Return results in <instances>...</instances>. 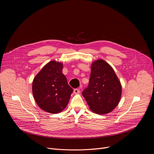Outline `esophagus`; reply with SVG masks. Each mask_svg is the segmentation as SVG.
<instances>
[{"label": "esophagus", "instance_id": "esophagus-1", "mask_svg": "<svg viewBox=\"0 0 154 154\" xmlns=\"http://www.w3.org/2000/svg\"><path fill=\"white\" fill-rule=\"evenodd\" d=\"M80 92V88H75V89L74 90V93L75 94H78Z\"/></svg>", "mask_w": 154, "mask_h": 154}]
</instances>
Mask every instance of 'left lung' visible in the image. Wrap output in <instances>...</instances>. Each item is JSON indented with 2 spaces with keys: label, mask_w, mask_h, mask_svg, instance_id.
<instances>
[{
  "label": "left lung",
  "mask_w": 154,
  "mask_h": 154,
  "mask_svg": "<svg viewBox=\"0 0 154 154\" xmlns=\"http://www.w3.org/2000/svg\"><path fill=\"white\" fill-rule=\"evenodd\" d=\"M121 94L122 86L112 67L102 59L93 62L89 84L82 92L90 109L95 114H108L117 107Z\"/></svg>",
  "instance_id": "1"
}]
</instances>
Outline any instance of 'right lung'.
I'll return each mask as SVG.
<instances>
[{
  "label": "right lung",
  "instance_id": "add662e5",
  "mask_svg": "<svg viewBox=\"0 0 154 154\" xmlns=\"http://www.w3.org/2000/svg\"><path fill=\"white\" fill-rule=\"evenodd\" d=\"M62 68L61 62L51 61L38 73L32 82V93L37 104L51 114H57L66 108L73 92L62 74Z\"/></svg>",
  "mask_w": 154,
  "mask_h": 154
}]
</instances>
